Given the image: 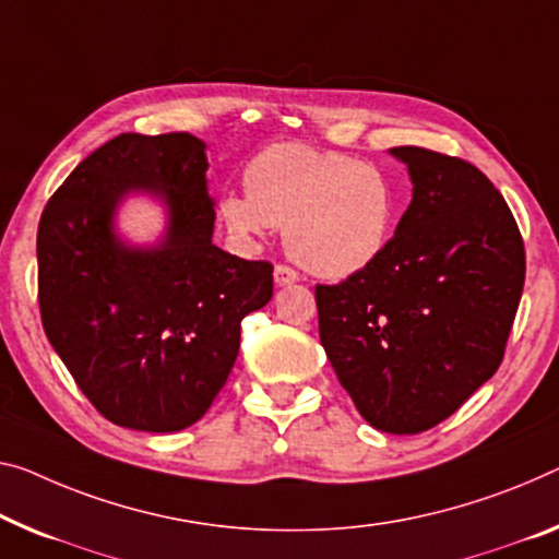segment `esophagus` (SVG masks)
I'll return each instance as SVG.
<instances>
[{
	"mask_svg": "<svg viewBox=\"0 0 559 559\" xmlns=\"http://www.w3.org/2000/svg\"><path fill=\"white\" fill-rule=\"evenodd\" d=\"M295 282H299V274L295 270L285 267V264H277V267H274V285L287 287V285H295Z\"/></svg>",
	"mask_w": 559,
	"mask_h": 559,
	"instance_id": "34e87169",
	"label": "esophagus"
}]
</instances>
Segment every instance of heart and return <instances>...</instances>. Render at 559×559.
I'll list each match as a JSON object with an SVG mask.
<instances>
[{
	"label": "heart",
	"instance_id": "heart-1",
	"mask_svg": "<svg viewBox=\"0 0 559 559\" xmlns=\"http://www.w3.org/2000/svg\"><path fill=\"white\" fill-rule=\"evenodd\" d=\"M245 192L219 197V219L252 245L282 225L285 250L324 280L365 272L388 250L397 190L388 171L340 152L274 144L245 169Z\"/></svg>",
	"mask_w": 559,
	"mask_h": 559
}]
</instances>
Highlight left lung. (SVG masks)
Segmentation results:
<instances>
[{
  "label": "left lung",
  "instance_id": "obj_1",
  "mask_svg": "<svg viewBox=\"0 0 559 559\" xmlns=\"http://www.w3.org/2000/svg\"><path fill=\"white\" fill-rule=\"evenodd\" d=\"M412 202L388 250L340 285H317L320 340L369 425L417 435L448 419L497 372L525 247L495 185L469 162L394 147Z\"/></svg>",
  "mask_w": 559,
  "mask_h": 559
}]
</instances>
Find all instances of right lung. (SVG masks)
<instances>
[{
  "label": "right lung",
  "mask_w": 559,
  "mask_h": 559,
  "mask_svg": "<svg viewBox=\"0 0 559 559\" xmlns=\"http://www.w3.org/2000/svg\"><path fill=\"white\" fill-rule=\"evenodd\" d=\"M207 144L187 132L119 134L74 167L39 219V309L49 345L119 427L179 432L225 388L239 322L272 299V264L219 250ZM166 212L154 243H130L118 210Z\"/></svg>",
  "instance_id": "right-lung-1"
}]
</instances>
